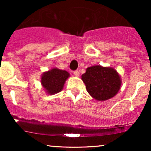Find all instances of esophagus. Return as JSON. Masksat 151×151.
Returning a JSON list of instances; mask_svg holds the SVG:
<instances>
[{
  "label": "esophagus",
  "mask_w": 151,
  "mask_h": 151,
  "mask_svg": "<svg viewBox=\"0 0 151 151\" xmlns=\"http://www.w3.org/2000/svg\"><path fill=\"white\" fill-rule=\"evenodd\" d=\"M73 73H74V75L76 76V77H79V71H78V70L74 71Z\"/></svg>",
  "instance_id": "34e87169"
}]
</instances>
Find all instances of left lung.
I'll return each mask as SVG.
<instances>
[{"label": "left lung", "mask_w": 151, "mask_h": 151, "mask_svg": "<svg viewBox=\"0 0 151 151\" xmlns=\"http://www.w3.org/2000/svg\"><path fill=\"white\" fill-rule=\"evenodd\" d=\"M88 93L99 101H105L115 96L121 87V81L116 71L100 65L86 69L81 75Z\"/></svg>", "instance_id": "1"}]
</instances>
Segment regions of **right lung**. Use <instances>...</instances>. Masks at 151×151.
Returning a JSON list of instances; mask_svg holds the SVG:
<instances>
[{
  "label": "right lung",
  "mask_w": 151,
  "mask_h": 151,
  "mask_svg": "<svg viewBox=\"0 0 151 151\" xmlns=\"http://www.w3.org/2000/svg\"><path fill=\"white\" fill-rule=\"evenodd\" d=\"M69 76L70 74L67 71L54 68L42 74L41 83L47 92L50 94H55L62 91Z\"/></svg>",
  "instance_id": "add662e5"
}]
</instances>
